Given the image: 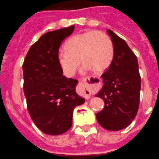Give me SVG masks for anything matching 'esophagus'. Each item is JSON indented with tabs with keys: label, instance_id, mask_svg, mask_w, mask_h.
Listing matches in <instances>:
<instances>
[{
	"label": "esophagus",
	"instance_id": "obj_1",
	"mask_svg": "<svg viewBox=\"0 0 159 159\" xmlns=\"http://www.w3.org/2000/svg\"><path fill=\"white\" fill-rule=\"evenodd\" d=\"M91 82L89 79H84L79 82V86L81 88V94L84 95L87 99L91 97Z\"/></svg>",
	"mask_w": 159,
	"mask_h": 159
}]
</instances>
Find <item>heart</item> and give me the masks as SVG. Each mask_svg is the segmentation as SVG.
<instances>
[{
    "label": "heart",
    "instance_id": "obj_1",
    "mask_svg": "<svg viewBox=\"0 0 159 159\" xmlns=\"http://www.w3.org/2000/svg\"><path fill=\"white\" fill-rule=\"evenodd\" d=\"M65 51L57 54L60 67L71 77L79 68L81 60L85 70L103 73L109 68L114 58V47L110 37L100 31H88L74 35L66 41Z\"/></svg>",
    "mask_w": 159,
    "mask_h": 159
}]
</instances>
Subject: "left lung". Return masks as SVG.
<instances>
[{
    "instance_id": "8db88e82",
    "label": "left lung",
    "mask_w": 159,
    "mask_h": 159,
    "mask_svg": "<svg viewBox=\"0 0 159 159\" xmlns=\"http://www.w3.org/2000/svg\"><path fill=\"white\" fill-rule=\"evenodd\" d=\"M114 47V58L109 68L101 76L103 85L96 97L104 100L105 106L96 114L101 127L116 131L128 127L138 111L141 76L137 57L127 43L107 29Z\"/></svg>"
}]
</instances>
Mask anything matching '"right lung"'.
<instances>
[{
	"instance_id": "obj_1",
	"label": "right lung",
	"mask_w": 159,
	"mask_h": 159,
	"mask_svg": "<svg viewBox=\"0 0 159 159\" xmlns=\"http://www.w3.org/2000/svg\"><path fill=\"white\" fill-rule=\"evenodd\" d=\"M75 26L43 34L29 49L22 65L25 96L32 121L48 135L65 133L73 111L85 99L76 93L78 81L67 78L57 61L61 42Z\"/></svg>"
}]
</instances>
